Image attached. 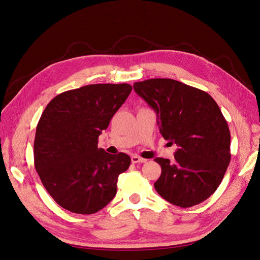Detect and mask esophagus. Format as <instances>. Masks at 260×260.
I'll list each match as a JSON object with an SVG mask.
<instances>
[{
    "label": "esophagus",
    "instance_id": "34e87169",
    "mask_svg": "<svg viewBox=\"0 0 260 260\" xmlns=\"http://www.w3.org/2000/svg\"><path fill=\"white\" fill-rule=\"evenodd\" d=\"M132 162L133 164H137V162H146V159H144V158H141V157H138V156H133L132 157Z\"/></svg>",
    "mask_w": 260,
    "mask_h": 260
}]
</instances>
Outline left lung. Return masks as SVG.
Returning <instances> with one entry per match:
<instances>
[{
	"mask_svg": "<svg viewBox=\"0 0 260 260\" xmlns=\"http://www.w3.org/2000/svg\"><path fill=\"white\" fill-rule=\"evenodd\" d=\"M134 89L156 111L162 137L178 146L172 161L155 158L161 167L156 191L183 208L204 202L220 186L231 161V133L216 101L171 78L137 82Z\"/></svg>",
	"mask_w": 260,
	"mask_h": 260,
	"instance_id": "1",
	"label": "left lung"
}]
</instances>
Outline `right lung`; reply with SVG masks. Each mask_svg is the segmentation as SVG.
Listing matches in <instances>:
<instances>
[{
    "instance_id": "right-lung-1",
    "label": "right lung",
    "mask_w": 260,
    "mask_h": 260,
    "mask_svg": "<svg viewBox=\"0 0 260 260\" xmlns=\"http://www.w3.org/2000/svg\"><path fill=\"white\" fill-rule=\"evenodd\" d=\"M132 89L128 84L87 85L56 95L43 110L34 162L42 185L62 208L92 214L115 198L131 157L98 148L99 136Z\"/></svg>"
}]
</instances>
